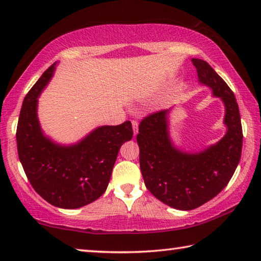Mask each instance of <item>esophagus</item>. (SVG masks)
Here are the masks:
<instances>
[{"instance_id":"1","label":"esophagus","mask_w":261,"mask_h":261,"mask_svg":"<svg viewBox=\"0 0 261 261\" xmlns=\"http://www.w3.org/2000/svg\"><path fill=\"white\" fill-rule=\"evenodd\" d=\"M132 127H134V136L136 137L137 134H138V122L137 121H132Z\"/></svg>"}]
</instances>
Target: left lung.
Returning <instances> with one entry per match:
<instances>
[{"mask_svg": "<svg viewBox=\"0 0 261 261\" xmlns=\"http://www.w3.org/2000/svg\"><path fill=\"white\" fill-rule=\"evenodd\" d=\"M198 79L224 103L222 139L204 151L187 153L175 147L169 136L171 109L148 115L140 122L137 143L145 185L163 204L180 211L204 205L227 187L240 162L243 131L235 95L207 62L192 59Z\"/></svg>", "mask_w": 261, "mask_h": 261, "instance_id": "8db88e82", "label": "left lung"}]
</instances>
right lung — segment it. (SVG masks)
<instances>
[{
  "mask_svg": "<svg viewBox=\"0 0 261 261\" xmlns=\"http://www.w3.org/2000/svg\"><path fill=\"white\" fill-rule=\"evenodd\" d=\"M54 63L26 94L16 139L18 156L31 185L49 204L73 210L105 193L122 144L132 138L130 121L103 125L72 145H60L43 135L38 120V96L53 77Z\"/></svg>",
  "mask_w": 261,
  "mask_h": 261,
  "instance_id": "1",
  "label": "right lung"
}]
</instances>
